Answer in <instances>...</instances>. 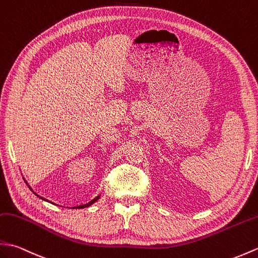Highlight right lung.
<instances>
[{"mask_svg":"<svg viewBox=\"0 0 258 258\" xmlns=\"http://www.w3.org/2000/svg\"><path fill=\"white\" fill-rule=\"evenodd\" d=\"M25 182H26V184L28 185V188H29V189H31V190L33 191V192H34V195H36V196H37V197L39 198V199H41V200H44V201H47V202H49V203H52V205H55V203H53V202H51V201H49V200H47V199H46V198H43V197H40L39 195H37V194H36V192H35V191H34V190H33V189L31 188V185H29V184L27 183V181H26V180H25ZM100 196H101V195L97 196V197H95V198H94V199H92L91 201H89L88 203H85V205H81V206H77V207H74L73 209H83V208H88V207H90V206H91V205H93V203H94V202H97V201H98V200L100 199Z\"/></svg>","mask_w":258,"mask_h":258,"instance_id":"obj_1","label":"right lung"}]
</instances>
